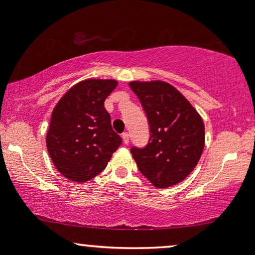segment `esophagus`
<instances>
[{"label": "esophagus", "mask_w": 255, "mask_h": 255, "mask_svg": "<svg viewBox=\"0 0 255 255\" xmlns=\"http://www.w3.org/2000/svg\"><path fill=\"white\" fill-rule=\"evenodd\" d=\"M122 140H124L125 144L127 145L128 142H129V134H128V133H124V134H122Z\"/></svg>", "instance_id": "34e87169"}]
</instances>
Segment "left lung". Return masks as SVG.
<instances>
[{
    "mask_svg": "<svg viewBox=\"0 0 255 255\" xmlns=\"http://www.w3.org/2000/svg\"><path fill=\"white\" fill-rule=\"evenodd\" d=\"M150 125L144 148L130 152L140 172L157 188L184 180L200 159L205 126L198 111L182 93L165 81H130Z\"/></svg>",
    "mask_w": 255,
    "mask_h": 255,
    "instance_id": "1",
    "label": "left lung"
}]
</instances>
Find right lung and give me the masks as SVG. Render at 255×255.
I'll return each mask as SVG.
<instances>
[{
  "label": "right lung",
  "mask_w": 255,
  "mask_h": 255,
  "mask_svg": "<svg viewBox=\"0 0 255 255\" xmlns=\"http://www.w3.org/2000/svg\"><path fill=\"white\" fill-rule=\"evenodd\" d=\"M116 86L114 79H86L67 91L52 110L46 148L68 180L86 182L97 176L122 144L104 108Z\"/></svg>",
  "instance_id": "1"
}]
</instances>
